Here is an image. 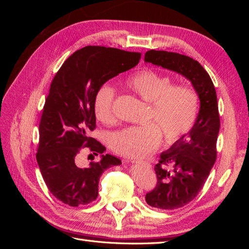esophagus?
I'll list each match as a JSON object with an SVG mask.
<instances>
[{"label":"esophagus","instance_id":"34e87169","mask_svg":"<svg viewBox=\"0 0 249 249\" xmlns=\"http://www.w3.org/2000/svg\"><path fill=\"white\" fill-rule=\"evenodd\" d=\"M131 162H133V163H140V164H142V165H144V166H146V167H150L152 166V165H150V163L149 162H147V161H131Z\"/></svg>","mask_w":249,"mask_h":249}]
</instances>
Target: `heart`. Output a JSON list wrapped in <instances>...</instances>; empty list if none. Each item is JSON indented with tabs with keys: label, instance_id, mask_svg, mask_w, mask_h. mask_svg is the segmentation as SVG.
I'll return each mask as SVG.
<instances>
[{
	"label": "heart",
	"instance_id": "b5f03b06",
	"mask_svg": "<svg viewBox=\"0 0 249 249\" xmlns=\"http://www.w3.org/2000/svg\"><path fill=\"white\" fill-rule=\"evenodd\" d=\"M124 85L150 104L147 116L150 123L113 134L110 144L114 152L131 158H144L159 146L162 134L165 141L173 143L193 129L200 109L199 94L193 87L175 85L168 74L148 67L132 73ZM114 97V88L109 84L101 86L95 93V116L105 124L115 123Z\"/></svg>",
	"mask_w": 249,
	"mask_h": 249
}]
</instances>
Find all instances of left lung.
<instances>
[{
  "label": "left lung",
  "instance_id": "obj_1",
  "mask_svg": "<svg viewBox=\"0 0 249 249\" xmlns=\"http://www.w3.org/2000/svg\"><path fill=\"white\" fill-rule=\"evenodd\" d=\"M144 61L183 74L191 81L200 99L199 114L193 129L161 154L155 166L157 185L145 195L150 207L175 210L197 196L216 161L220 129L216 90L206 70L190 57L149 50Z\"/></svg>",
  "mask_w": 249,
  "mask_h": 249
}]
</instances>
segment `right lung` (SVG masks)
I'll use <instances>...</instances> for the list:
<instances>
[{"instance_id":"obj_1","label":"right lung","mask_w":249,"mask_h":249,"mask_svg":"<svg viewBox=\"0 0 249 249\" xmlns=\"http://www.w3.org/2000/svg\"><path fill=\"white\" fill-rule=\"evenodd\" d=\"M141 53L88 46L65 60L51 83L39 124L36 159L54 196L71 207L87 205L99 195V180L107 168L122 161L103 155L105 146L90 137L95 129L94 96L118 73L139 63ZM83 149L102 154L101 161L82 167Z\"/></svg>"}]
</instances>
